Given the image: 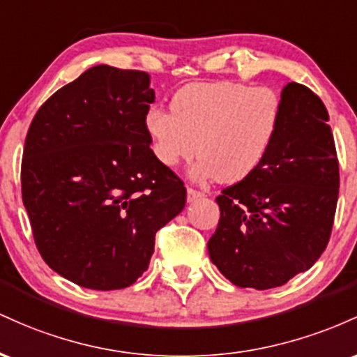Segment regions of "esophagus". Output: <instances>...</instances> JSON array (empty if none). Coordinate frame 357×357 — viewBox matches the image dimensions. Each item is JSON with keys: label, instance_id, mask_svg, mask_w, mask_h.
<instances>
[{"label": "esophagus", "instance_id": "1", "mask_svg": "<svg viewBox=\"0 0 357 357\" xmlns=\"http://www.w3.org/2000/svg\"><path fill=\"white\" fill-rule=\"evenodd\" d=\"M200 197H204V192L192 189V187H187V200H189V202H194V200H197Z\"/></svg>", "mask_w": 357, "mask_h": 357}]
</instances>
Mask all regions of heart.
Masks as SVG:
<instances>
[{"label": "heart", "instance_id": "1", "mask_svg": "<svg viewBox=\"0 0 357 357\" xmlns=\"http://www.w3.org/2000/svg\"><path fill=\"white\" fill-rule=\"evenodd\" d=\"M170 111L151 107L146 133L163 167L200 155L195 180L246 178L265 158L280 121V98L268 87L239 81L194 82L174 94Z\"/></svg>", "mask_w": 357, "mask_h": 357}]
</instances>
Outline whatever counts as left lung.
<instances>
[{
	"label": "left lung",
	"mask_w": 357,
	"mask_h": 357,
	"mask_svg": "<svg viewBox=\"0 0 357 357\" xmlns=\"http://www.w3.org/2000/svg\"><path fill=\"white\" fill-rule=\"evenodd\" d=\"M327 121L319 96L287 84L265 158L215 199L221 219L207 250L236 287L285 285L326 250L339 197V162Z\"/></svg>",
	"instance_id": "left-lung-1"
}]
</instances>
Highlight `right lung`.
Returning <instances> with one entry per match:
<instances>
[{"mask_svg":"<svg viewBox=\"0 0 357 357\" xmlns=\"http://www.w3.org/2000/svg\"><path fill=\"white\" fill-rule=\"evenodd\" d=\"M150 75L96 66L35 114L22 195L35 244L55 273L91 290L133 285L155 234L185 206L183 182L150 148Z\"/></svg>","mask_w":357,"mask_h":357,"instance_id":"1","label":"right lung"}]
</instances>
